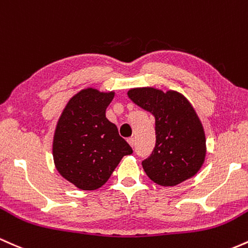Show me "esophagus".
<instances>
[{
    "instance_id": "obj_1",
    "label": "esophagus",
    "mask_w": 248,
    "mask_h": 248,
    "mask_svg": "<svg viewBox=\"0 0 248 248\" xmlns=\"http://www.w3.org/2000/svg\"><path fill=\"white\" fill-rule=\"evenodd\" d=\"M127 143H129L130 145H131V146L133 147V146H135V138H133V137H130L129 139H127Z\"/></svg>"
}]
</instances>
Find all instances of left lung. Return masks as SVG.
Instances as JSON below:
<instances>
[{"mask_svg": "<svg viewBox=\"0 0 248 248\" xmlns=\"http://www.w3.org/2000/svg\"><path fill=\"white\" fill-rule=\"evenodd\" d=\"M131 101L155 116V145L141 161L147 177L161 186H174L193 177L206 155L202 125L190 102L177 91L136 88Z\"/></svg>", "mask_w": 248, "mask_h": 248, "instance_id": "obj_1", "label": "left lung"}]
</instances>
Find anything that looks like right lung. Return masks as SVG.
I'll use <instances>...</instances> for the list:
<instances>
[{
    "instance_id": "1",
    "label": "right lung",
    "mask_w": 248,
    "mask_h": 248,
    "mask_svg": "<svg viewBox=\"0 0 248 248\" xmlns=\"http://www.w3.org/2000/svg\"><path fill=\"white\" fill-rule=\"evenodd\" d=\"M115 93L93 88L75 94L58 121L52 152L57 171L80 190H96L132 149L108 121L105 110Z\"/></svg>"
}]
</instances>
